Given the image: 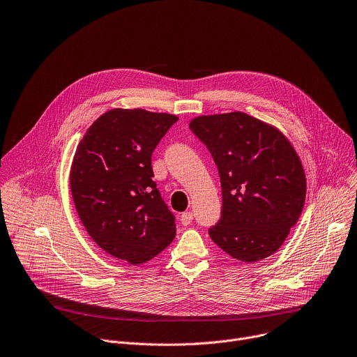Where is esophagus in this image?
Wrapping results in <instances>:
<instances>
[{"instance_id":"34e87169","label":"esophagus","mask_w":357,"mask_h":357,"mask_svg":"<svg viewBox=\"0 0 357 357\" xmlns=\"http://www.w3.org/2000/svg\"><path fill=\"white\" fill-rule=\"evenodd\" d=\"M192 221H193V214H192V211H185V213H182V215H181V222H182V225H189Z\"/></svg>"}]
</instances>
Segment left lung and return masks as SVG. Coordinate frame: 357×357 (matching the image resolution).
Masks as SVG:
<instances>
[{
    "label": "left lung",
    "mask_w": 357,
    "mask_h": 357,
    "mask_svg": "<svg viewBox=\"0 0 357 357\" xmlns=\"http://www.w3.org/2000/svg\"><path fill=\"white\" fill-rule=\"evenodd\" d=\"M190 130L220 174L221 217L208 229L225 254L247 264L273 255L297 222L307 182L287 137L243 112L195 117Z\"/></svg>",
    "instance_id": "1"
}]
</instances>
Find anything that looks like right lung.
Here are the masks:
<instances>
[{
  "label": "right lung",
  "mask_w": 357,
  "mask_h": 357,
  "mask_svg": "<svg viewBox=\"0 0 357 357\" xmlns=\"http://www.w3.org/2000/svg\"><path fill=\"white\" fill-rule=\"evenodd\" d=\"M178 121L144 109L99 116L74 154L70 188L91 238L109 255L144 264L175 238V217L153 181L151 155Z\"/></svg>",
  "instance_id": "1"
}]
</instances>
